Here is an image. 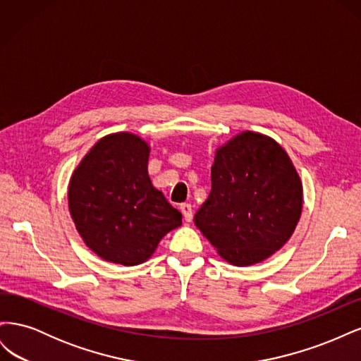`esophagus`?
Wrapping results in <instances>:
<instances>
[{"instance_id":"1","label":"esophagus","mask_w":361,"mask_h":361,"mask_svg":"<svg viewBox=\"0 0 361 361\" xmlns=\"http://www.w3.org/2000/svg\"><path fill=\"white\" fill-rule=\"evenodd\" d=\"M179 209H180V212H182V215H183V220L187 221V223H191V220H192L191 204H190V203H180Z\"/></svg>"}]
</instances>
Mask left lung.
Segmentation results:
<instances>
[{"mask_svg": "<svg viewBox=\"0 0 361 361\" xmlns=\"http://www.w3.org/2000/svg\"><path fill=\"white\" fill-rule=\"evenodd\" d=\"M212 190L194 224L235 267L260 264L285 245L302 212V182L274 138L243 130L216 147Z\"/></svg>", "mask_w": 361, "mask_h": 361, "instance_id": "1", "label": "left lung"}]
</instances>
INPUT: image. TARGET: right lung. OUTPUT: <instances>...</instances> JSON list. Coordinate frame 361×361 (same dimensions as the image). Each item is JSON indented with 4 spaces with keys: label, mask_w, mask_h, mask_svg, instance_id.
I'll use <instances>...</instances> for the list:
<instances>
[{
    "label": "right lung",
    "mask_w": 361,
    "mask_h": 361,
    "mask_svg": "<svg viewBox=\"0 0 361 361\" xmlns=\"http://www.w3.org/2000/svg\"><path fill=\"white\" fill-rule=\"evenodd\" d=\"M149 155L146 140L122 130L94 143L72 173L71 216L84 244L105 262L143 264L182 226V214L149 178Z\"/></svg>",
    "instance_id": "add662e5"
}]
</instances>
